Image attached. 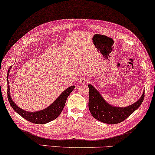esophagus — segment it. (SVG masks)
Returning <instances> with one entry per match:
<instances>
[{
	"instance_id": "esophagus-1",
	"label": "esophagus",
	"mask_w": 155,
	"mask_h": 155,
	"mask_svg": "<svg viewBox=\"0 0 155 155\" xmlns=\"http://www.w3.org/2000/svg\"><path fill=\"white\" fill-rule=\"evenodd\" d=\"M88 78L86 77H83L79 78V83L81 84H85L87 83H88Z\"/></svg>"
}]
</instances>
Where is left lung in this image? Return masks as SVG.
Wrapping results in <instances>:
<instances>
[{"mask_svg": "<svg viewBox=\"0 0 155 155\" xmlns=\"http://www.w3.org/2000/svg\"><path fill=\"white\" fill-rule=\"evenodd\" d=\"M89 87V109L95 119L107 124H117L123 121L139 108L144 98L143 92L140 99L127 107L113 106L106 102L100 92L92 86Z\"/></svg>", "mask_w": 155, "mask_h": 155, "instance_id": "1", "label": "left lung"}]
</instances>
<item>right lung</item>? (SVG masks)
<instances>
[{
	"label": "right lung",
	"mask_w": 155,
	"mask_h": 155,
	"mask_svg": "<svg viewBox=\"0 0 155 155\" xmlns=\"http://www.w3.org/2000/svg\"><path fill=\"white\" fill-rule=\"evenodd\" d=\"M8 77V76H7ZM74 86H71L68 87V89L62 92V94L53 102L47 108H45L40 111L36 112H28L24 110L19 108L17 106L15 102L12 100L10 94V89L9 81L7 80V98L10 103L11 106L15 110L17 113L19 114L21 117H22L28 121L35 123V124H45L51 120L55 119L58 118L59 115L61 114V111L64 108V106L66 102L67 98L72 90L74 89Z\"/></svg>",
	"instance_id": "right-lung-1"
}]
</instances>
